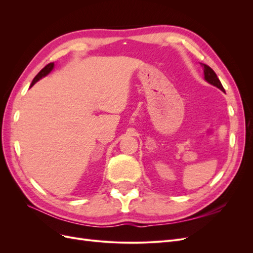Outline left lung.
<instances>
[{"instance_id":"left-lung-1","label":"left lung","mask_w":253,"mask_h":253,"mask_svg":"<svg viewBox=\"0 0 253 253\" xmlns=\"http://www.w3.org/2000/svg\"><path fill=\"white\" fill-rule=\"evenodd\" d=\"M202 67H203V70H204L205 80H206L207 82H208V83L212 84V85L216 86L217 88H219L221 91H224V93H225V89H224L223 85H221V83H220L219 79L217 78L216 74L214 73V71L212 70V68H211L210 66H208V65L203 64V63H202Z\"/></svg>"}]
</instances>
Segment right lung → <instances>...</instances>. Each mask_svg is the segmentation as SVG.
<instances>
[{
	"instance_id": "obj_1",
	"label": "right lung",
	"mask_w": 253,
	"mask_h": 253,
	"mask_svg": "<svg viewBox=\"0 0 253 253\" xmlns=\"http://www.w3.org/2000/svg\"><path fill=\"white\" fill-rule=\"evenodd\" d=\"M53 66H55V64L53 63H49V64H47L46 66L45 67H43L42 70L38 73V75L36 76V77L34 78V80H33V82H32V84H30V87H32L34 84L37 82V81H39L40 79H42L43 77H45V76L46 75H48L51 71H52V68H53Z\"/></svg>"
}]
</instances>
